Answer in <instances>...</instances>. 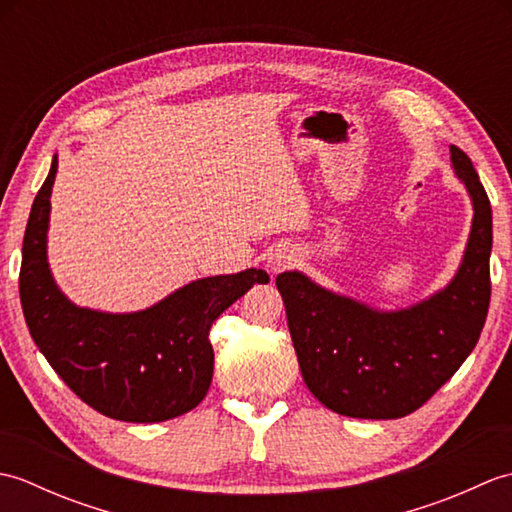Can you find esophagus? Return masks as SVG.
<instances>
[{"mask_svg":"<svg viewBox=\"0 0 512 512\" xmlns=\"http://www.w3.org/2000/svg\"><path fill=\"white\" fill-rule=\"evenodd\" d=\"M292 262H295V250H292L290 246H275L273 250L268 253V268L270 273H281V270H286L288 266H292Z\"/></svg>","mask_w":512,"mask_h":512,"instance_id":"1","label":"esophagus"}]
</instances>
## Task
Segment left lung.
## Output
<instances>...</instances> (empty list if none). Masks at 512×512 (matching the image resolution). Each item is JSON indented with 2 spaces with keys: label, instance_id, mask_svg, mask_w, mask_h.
<instances>
[{
  "label": "left lung",
  "instance_id": "8db88e82",
  "mask_svg": "<svg viewBox=\"0 0 512 512\" xmlns=\"http://www.w3.org/2000/svg\"><path fill=\"white\" fill-rule=\"evenodd\" d=\"M451 162L471 195L473 224L447 288L387 312L325 290L299 270L277 275L301 376L341 416H407L458 372L480 339L491 303L493 211L471 158L451 145Z\"/></svg>",
  "mask_w": 512,
  "mask_h": 512
}]
</instances>
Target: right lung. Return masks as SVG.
<instances>
[{"label": "right lung", "instance_id": "right-lung-1", "mask_svg": "<svg viewBox=\"0 0 512 512\" xmlns=\"http://www.w3.org/2000/svg\"><path fill=\"white\" fill-rule=\"evenodd\" d=\"M57 156L28 217L19 297L32 341L85 405L125 422H162L198 407L213 378V321L266 284V270L204 277L147 310L112 314L79 308L48 266L50 193Z\"/></svg>", "mask_w": 512, "mask_h": 512}]
</instances>
